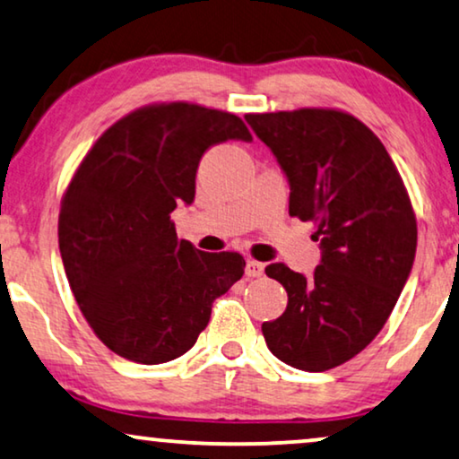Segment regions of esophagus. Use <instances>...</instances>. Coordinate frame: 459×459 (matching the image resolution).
I'll list each match as a JSON object with an SVG mask.
<instances>
[{
  "label": "esophagus",
  "instance_id": "esophagus-1",
  "mask_svg": "<svg viewBox=\"0 0 459 459\" xmlns=\"http://www.w3.org/2000/svg\"><path fill=\"white\" fill-rule=\"evenodd\" d=\"M244 272H247V275L248 278H261L263 273H265V265H263V263H259V261H247V267H244Z\"/></svg>",
  "mask_w": 459,
  "mask_h": 459
}]
</instances>
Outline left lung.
Instances as JSON below:
<instances>
[{
	"instance_id": "obj_1",
	"label": "left lung",
	"mask_w": 459,
	"mask_h": 459,
	"mask_svg": "<svg viewBox=\"0 0 459 459\" xmlns=\"http://www.w3.org/2000/svg\"><path fill=\"white\" fill-rule=\"evenodd\" d=\"M244 118L286 175L288 212L317 223L322 250L311 278L284 263L265 267L288 305L263 336L280 361L325 372L386 324L416 259V215L386 148L355 117L300 108Z\"/></svg>"
}]
</instances>
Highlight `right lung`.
I'll return each instance as SVG.
<instances>
[{
    "mask_svg": "<svg viewBox=\"0 0 459 459\" xmlns=\"http://www.w3.org/2000/svg\"><path fill=\"white\" fill-rule=\"evenodd\" d=\"M228 140L253 142L240 117L146 106L104 131L62 198L68 284L96 336L125 359H178L209 324L212 300L242 278V255L198 250L171 221L178 204L194 203L203 154Z\"/></svg>",
    "mask_w": 459,
    "mask_h": 459,
    "instance_id": "obj_1",
    "label": "right lung"
}]
</instances>
